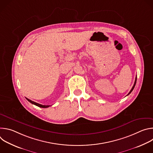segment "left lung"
<instances>
[{"label":"left lung","mask_w":153,"mask_h":153,"mask_svg":"<svg viewBox=\"0 0 153 153\" xmlns=\"http://www.w3.org/2000/svg\"><path fill=\"white\" fill-rule=\"evenodd\" d=\"M136 81H137V77H136V80H135V82H134V85H133V88H131V91L129 92V93L128 94V95H129L132 92V91L133 90V89H134V86H135V85H136ZM127 95V96H128Z\"/></svg>","instance_id":"8db88e82"}]
</instances>
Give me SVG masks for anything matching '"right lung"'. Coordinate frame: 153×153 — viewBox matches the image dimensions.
<instances>
[{
  "instance_id": "1",
  "label": "right lung",
  "mask_w": 153,
  "mask_h": 153,
  "mask_svg": "<svg viewBox=\"0 0 153 153\" xmlns=\"http://www.w3.org/2000/svg\"><path fill=\"white\" fill-rule=\"evenodd\" d=\"M26 99H27V100H28V102H30L32 104H34V105H35L39 106V107H40V108H48V107H49V106H50V105H43L37 103H36V102H33V101H32V100H30V99H27V98H26Z\"/></svg>"
}]
</instances>
